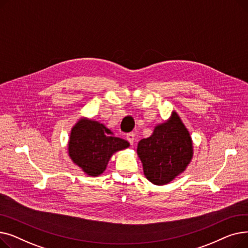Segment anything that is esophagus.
I'll use <instances>...</instances> for the list:
<instances>
[{"label":"esophagus","mask_w":248,"mask_h":248,"mask_svg":"<svg viewBox=\"0 0 248 248\" xmlns=\"http://www.w3.org/2000/svg\"><path fill=\"white\" fill-rule=\"evenodd\" d=\"M126 140H128L129 144L133 145V144H134V141H135V134H134V133H129V134H127V135H126Z\"/></svg>","instance_id":"1"}]
</instances>
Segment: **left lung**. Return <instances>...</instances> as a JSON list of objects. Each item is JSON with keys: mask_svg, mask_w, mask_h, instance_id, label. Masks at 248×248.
I'll return each instance as SVG.
<instances>
[{"mask_svg": "<svg viewBox=\"0 0 248 248\" xmlns=\"http://www.w3.org/2000/svg\"><path fill=\"white\" fill-rule=\"evenodd\" d=\"M137 153L146 178L162 186L186 170L193 158V141L179 114L173 111L170 119L155 126L150 138L139 141Z\"/></svg>", "mask_w": 248, "mask_h": 248, "instance_id": "left-lung-1", "label": "left lung"}]
</instances>
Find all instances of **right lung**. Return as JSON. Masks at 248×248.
I'll list each match as a JSON object with an SVG mask.
<instances>
[{
  "mask_svg": "<svg viewBox=\"0 0 248 248\" xmlns=\"http://www.w3.org/2000/svg\"><path fill=\"white\" fill-rule=\"evenodd\" d=\"M128 147V141L114 137L103 124L81 117L71 128L68 155L84 174L97 177L106 171L114 153Z\"/></svg>",
  "mask_w": 248,
  "mask_h": 248,
  "instance_id": "add662e5",
  "label": "right lung"
}]
</instances>
